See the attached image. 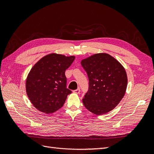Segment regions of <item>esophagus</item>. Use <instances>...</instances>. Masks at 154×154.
I'll list each match as a JSON object with an SVG mask.
<instances>
[{"label": "esophagus", "instance_id": "obj_1", "mask_svg": "<svg viewBox=\"0 0 154 154\" xmlns=\"http://www.w3.org/2000/svg\"><path fill=\"white\" fill-rule=\"evenodd\" d=\"M80 88H77V89L73 91V92L75 93V94H79V93H80Z\"/></svg>", "mask_w": 154, "mask_h": 154}]
</instances>
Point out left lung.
Segmentation results:
<instances>
[{"label": "left lung", "mask_w": 154, "mask_h": 154, "mask_svg": "<svg viewBox=\"0 0 154 154\" xmlns=\"http://www.w3.org/2000/svg\"><path fill=\"white\" fill-rule=\"evenodd\" d=\"M81 64L88 78V90L82 100L85 108L96 115L114 109L123 97L127 87L125 69L109 54H95Z\"/></svg>", "instance_id": "obj_1"}]
</instances>
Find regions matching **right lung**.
I'll use <instances>...</instances> for the list:
<instances>
[{
    "label": "right lung",
    "instance_id": "obj_1",
    "mask_svg": "<svg viewBox=\"0 0 154 154\" xmlns=\"http://www.w3.org/2000/svg\"><path fill=\"white\" fill-rule=\"evenodd\" d=\"M75 57H66L56 53L41 58L32 67L27 76L26 92L36 109L45 114L53 113L66 102L72 92L67 88L66 70Z\"/></svg>",
    "mask_w": 154,
    "mask_h": 154
}]
</instances>
